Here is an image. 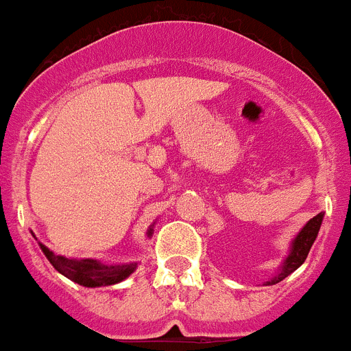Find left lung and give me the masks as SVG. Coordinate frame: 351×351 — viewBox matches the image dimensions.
I'll return each mask as SVG.
<instances>
[{
    "label": "left lung",
    "instance_id": "1",
    "mask_svg": "<svg viewBox=\"0 0 351 351\" xmlns=\"http://www.w3.org/2000/svg\"><path fill=\"white\" fill-rule=\"evenodd\" d=\"M322 221H324V213L316 214L315 218L309 219V221L300 228L299 234H297L295 237H293V241H291L290 251H288L287 258L281 263L280 271L276 272V276H272L271 280L265 281V287L280 283V281H283L285 278H288L291 272L297 271V269L302 265L304 260L308 258V253L309 250H311L313 243H315L316 237H318Z\"/></svg>",
    "mask_w": 351,
    "mask_h": 351
}]
</instances>
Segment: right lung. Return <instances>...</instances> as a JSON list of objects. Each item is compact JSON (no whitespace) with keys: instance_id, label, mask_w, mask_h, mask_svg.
Segmentation results:
<instances>
[{"instance_id":"obj_1","label":"right lung","mask_w":351,"mask_h":351,"mask_svg":"<svg viewBox=\"0 0 351 351\" xmlns=\"http://www.w3.org/2000/svg\"><path fill=\"white\" fill-rule=\"evenodd\" d=\"M153 226H149L147 237L153 235ZM31 235L35 237V234L31 232ZM36 239V237H35ZM40 250L43 251V255L47 256L49 262L52 263V267L60 274L66 276L68 280L73 283H79L80 287L96 288V287H110V285L121 283L125 281L128 276H132L137 269V262L130 263H116V265H108V263H101L100 260L95 258H66L63 255H56L54 251L49 250L45 244L38 243Z\"/></svg>"}]
</instances>
